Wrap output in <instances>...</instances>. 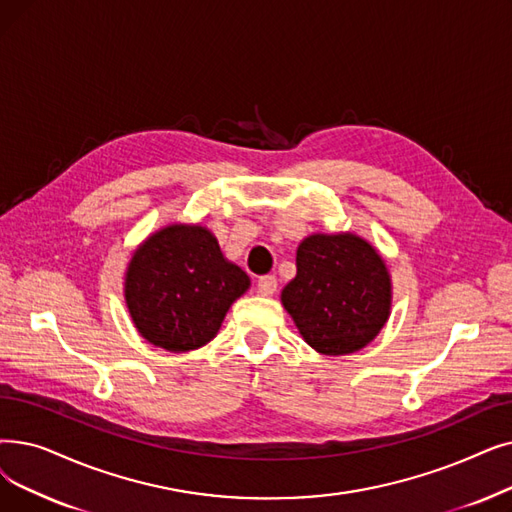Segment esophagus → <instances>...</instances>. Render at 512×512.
<instances>
[{
	"mask_svg": "<svg viewBox=\"0 0 512 512\" xmlns=\"http://www.w3.org/2000/svg\"><path fill=\"white\" fill-rule=\"evenodd\" d=\"M278 288V282H276V276H261L257 280V293L263 295V297H270L276 293Z\"/></svg>",
	"mask_w": 512,
	"mask_h": 512,
	"instance_id": "esophagus-1",
	"label": "esophagus"
}]
</instances>
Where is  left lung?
I'll return each mask as SVG.
<instances>
[{
  "instance_id": "left-lung-1",
  "label": "left lung",
  "mask_w": 512,
  "mask_h": 512,
  "mask_svg": "<svg viewBox=\"0 0 512 512\" xmlns=\"http://www.w3.org/2000/svg\"><path fill=\"white\" fill-rule=\"evenodd\" d=\"M280 299L309 347L347 355L389 320L391 276L368 240L351 232L311 234L299 244L297 276Z\"/></svg>"
}]
</instances>
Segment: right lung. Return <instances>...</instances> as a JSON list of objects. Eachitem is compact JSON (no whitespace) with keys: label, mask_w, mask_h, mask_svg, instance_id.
Here are the masks:
<instances>
[{"label":"right lung","mask_w":512,"mask_h":512,"mask_svg":"<svg viewBox=\"0 0 512 512\" xmlns=\"http://www.w3.org/2000/svg\"><path fill=\"white\" fill-rule=\"evenodd\" d=\"M249 276L203 226L171 224L148 236L125 272V303L140 335L182 353L207 345Z\"/></svg>","instance_id":"add662e5"}]
</instances>
